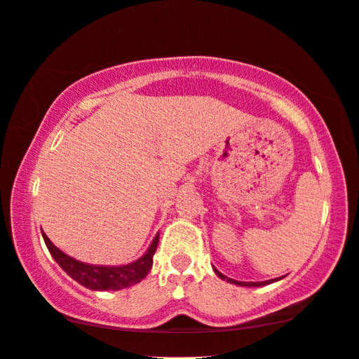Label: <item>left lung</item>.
<instances>
[{"instance_id":"1","label":"left lung","mask_w":359,"mask_h":359,"mask_svg":"<svg viewBox=\"0 0 359 359\" xmlns=\"http://www.w3.org/2000/svg\"><path fill=\"white\" fill-rule=\"evenodd\" d=\"M215 272L218 273V277L219 278H222V280H227L229 283H233V285H238V286H264V285H269V283H272V281H277V280H280V278H275V280H269V281H257V283H245V281H237V280H232V278H227L226 275H222L221 272H218V270L215 269ZM283 278V277H281Z\"/></svg>"}]
</instances>
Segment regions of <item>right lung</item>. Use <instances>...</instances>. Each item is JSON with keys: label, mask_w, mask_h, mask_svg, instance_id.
<instances>
[{"label": "right lung", "mask_w": 359, "mask_h": 359, "mask_svg": "<svg viewBox=\"0 0 359 359\" xmlns=\"http://www.w3.org/2000/svg\"><path fill=\"white\" fill-rule=\"evenodd\" d=\"M43 238L47 250H49L58 266H60L73 280L78 281L79 285L89 287V290L93 291H117L140 283V281L149 273V270L152 267V256H154L158 245V235H156L154 242L149 246V250L146 251L144 256H141L138 261L119 267H103L79 262L73 259V257H69L68 255H65V252L55 248L54 243L50 242L49 237H47L44 232Z\"/></svg>", "instance_id": "add662e5"}]
</instances>
